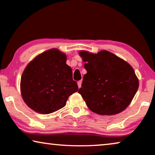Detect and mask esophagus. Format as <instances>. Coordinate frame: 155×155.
I'll use <instances>...</instances> for the list:
<instances>
[{"label":"esophagus","mask_w":155,"mask_h":155,"mask_svg":"<svg viewBox=\"0 0 155 155\" xmlns=\"http://www.w3.org/2000/svg\"><path fill=\"white\" fill-rule=\"evenodd\" d=\"M77 84H78V88H80V87H81V84H82V81H78Z\"/></svg>","instance_id":"1"}]
</instances>
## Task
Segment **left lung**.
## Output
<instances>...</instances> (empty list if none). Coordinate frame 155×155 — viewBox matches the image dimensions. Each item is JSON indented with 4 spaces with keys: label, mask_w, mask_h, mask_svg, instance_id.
Listing matches in <instances>:
<instances>
[{
    "label": "left lung",
    "mask_w": 155,
    "mask_h": 155,
    "mask_svg": "<svg viewBox=\"0 0 155 155\" xmlns=\"http://www.w3.org/2000/svg\"><path fill=\"white\" fill-rule=\"evenodd\" d=\"M87 74L78 92L91 111L117 114L127 108L139 87L134 70L127 61L107 51L97 54L80 51Z\"/></svg>",
    "instance_id": "left-lung-1"
}]
</instances>
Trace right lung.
Masks as SVG:
<instances>
[{
  "label": "right lung",
  "mask_w": 155,
  "mask_h": 155,
  "mask_svg": "<svg viewBox=\"0 0 155 155\" xmlns=\"http://www.w3.org/2000/svg\"><path fill=\"white\" fill-rule=\"evenodd\" d=\"M67 57L56 48L34 58L23 72L20 81L22 98L28 107L48 114L65 106L70 95L78 91Z\"/></svg>",
  "instance_id": "add662e5"
}]
</instances>
